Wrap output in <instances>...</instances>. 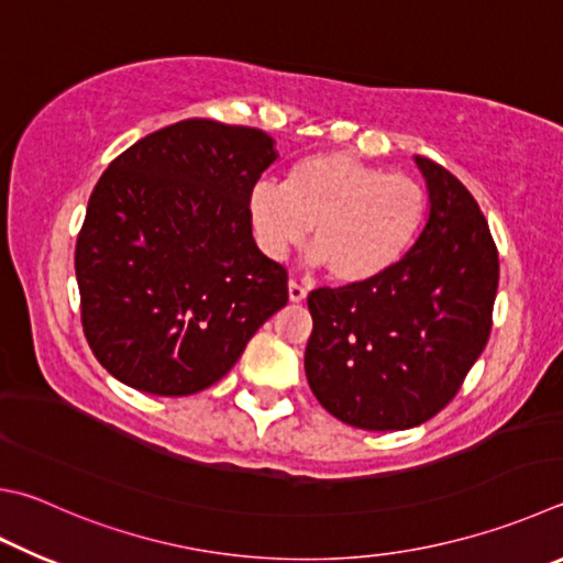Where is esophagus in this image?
Listing matches in <instances>:
<instances>
[{
    "label": "esophagus",
    "instance_id": "34e87169",
    "mask_svg": "<svg viewBox=\"0 0 563 563\" xmlns=\"http://www.w3.org/2000/svg\"><path fill=\"white\" fill-rule=\"evenodd\" d=\"M288 298H290V302H302L305 298H308V290H305L300 283L290 280L288 283Z\"/></svg>",
    "mask_w": 563,
    "mask_h": 563
}]
</instances>
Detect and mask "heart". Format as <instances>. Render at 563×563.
Returning a JSON list of instances; mask_svg holds the SVG:
<instances>
[{"label":"heart","mask_w":563,"mask_h":563,"mask_svg":"<svg viewBox=\"0 0 563 563\" xmlns=\"http://www.w3.org/2000/svg\"><path fill=\"white\" fill-rule=\"evenodd\" d=\"M426 189L350 152H314L295 162L283 187L255 184L249 221L258 246L285 258L310 231V263L340 283H364L391 271L426 223Z\"/></svg>","instance_id":"1"}]
</instances>
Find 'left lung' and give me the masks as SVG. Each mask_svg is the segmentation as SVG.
<instances>
[{
    "instance_id": "8db88e82",
    "label": "left lung",
    "mask_w": 563,
    "mask_h": 563,
    "mask_svg": "<svg viewBox=\"0 0 563 563\" xmlns=\"http://www.w3.org/2000/svg\"><path fill=\"white\" fill-rule=\"evenodd\" d=\"M428 219L379 278L312 290L305 374L317 401L364 431H406L453 401L483 354L499 280L489 227L445 167L413 157Z\"/></svg>"
}]
</instances>
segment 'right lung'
Listing matches in <instances>:
<instances>
[{
	"label": "right lung",
	"instance_id": "1",
	"mask_svg": "<svg viewBox=\"0 0 563 563\" xmlns=\"http://www.w3.org/2000/svg\"><path fill=\"white\" fill-rule=\"evenodd\" d=\"M275 159L263 130L194 118L110 162L78 233L76 278L86 340L118 382L197 394L288 302V273L255 246L249 221Z\"/></svg>",
	"mask_w": 563,
	"mask_h": 563
}]
</instances>
